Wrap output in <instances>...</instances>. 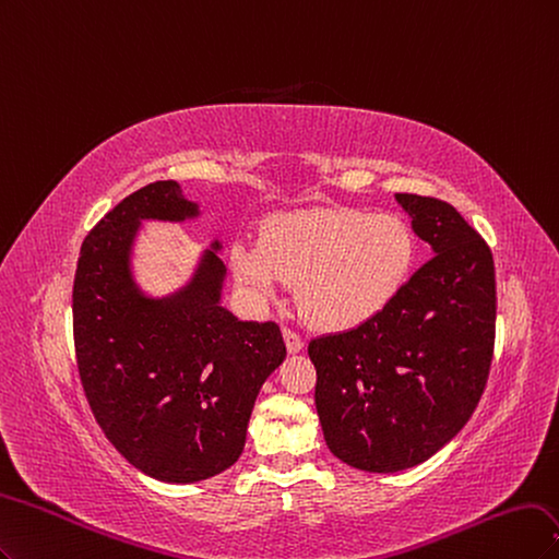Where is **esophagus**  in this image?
I'll return each mask as SVG.
<instances>
[{"instance_id":"esophagus-1","label":"esophagus","mask_w":559,"mask_h":559,"mask_svg":"<svg viewBox=\"0 0 559 559\" xmlns=\"http://www.w3.org/2000/svg\"><path fill=\"white\" fill-rule=\"evenodd\" d=\"M283 338H285V348H287V353H290V355H295V353H299L304 348L301 336L297 332H293V330H283Z\"/></svg>"}]
</instances>
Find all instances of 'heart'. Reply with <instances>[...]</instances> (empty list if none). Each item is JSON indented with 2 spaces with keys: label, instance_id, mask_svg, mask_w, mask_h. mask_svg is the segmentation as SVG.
<instances>
[{
  "label": "heart",
  "instance_id": "b5f03b06",
  "mask_svg": "<svg viewBox=\"0 0 559 559\" xmlns=\"http://www.w3.org/2000/svg\"><path fill=\"white\" fill-rule=\"evenodd\" d=\"M416 255V237L397 213L318 206L272 215L260 241L231 243L229 264L260 304L297 283L301 311L338 332L381 316L404 290Z\"/></svg>",
  "mask_w": 559,
  "mask_h": 559
}]
</instances>
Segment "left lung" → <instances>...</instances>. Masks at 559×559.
<instances>
[{
    "mask_svg": "<svg viewBox=\"0 0 559 559\" xmlns=\"http://www.w3.org/2000/svg\"><path fill=\"white\" fill-rule=\"evenodd\" d=\"M394 200L435 258L381 316L309 344L325 443L369 474L404 472L439 453L472 418L495 348L488 243L445 202Z\"/></svg>",
    "mask_w": 559,
    "mask_h": 559,
    "instance_id": "obj_1",
    "label": "left lung"
}]
</instances>
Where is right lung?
I'll return each mask as SVG.
<instances>
[{"label": "right lung", "instance_id": "obj_1", "mask_svg": "<svg viewBox=\"0 0 559 559\" xmlns=\"http://www.w3.org/2000/svg\"><path fill=\"white\" fill-rule=\"evenodd\" d=\"M197 218L200 204L176 181L148 183L87 234L74 278V344L90 408L124 460L174 485L206 480L239 460L260 388L285 359L278 325L243 322L223 306L221 239L169 295L136 281L141 225Z\"/></svg>", "mask_w": 559, "mask_h": 559}]
</instances>
